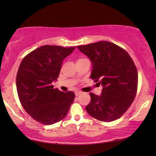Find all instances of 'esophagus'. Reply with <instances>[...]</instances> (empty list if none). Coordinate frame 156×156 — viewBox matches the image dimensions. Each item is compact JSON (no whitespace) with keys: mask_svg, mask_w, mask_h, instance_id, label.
Returning <instances> with one entry per match:
<instances>
[{"mask_svg":"<svg viewBox=\"0 0 156 156\" xmlns=\"http://www.w3.org/2000/svg\"><path fill=\"white\" fill-rule=\"evenodd\" d=\"M80 94H82V91H76V92H75V95H76V96H79V95H80Z\"/></svg>","mask_w":156,"mask_h":156,"instance_id":"esophagus-1","label":"esophagus"}]
</instances>
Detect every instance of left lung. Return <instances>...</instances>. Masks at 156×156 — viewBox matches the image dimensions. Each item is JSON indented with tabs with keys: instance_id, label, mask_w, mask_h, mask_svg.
I'll return each instance as SVG.
<instances>
[{
	"instance_id": "8db88e82",
	"label": "left lung",
	"mask_w": 156,
	"mask_h": 156,
	"mask_svg": "<svg viewBox=\"0 0 156 156\" xmlns=\"http://www.w3.org/2000/svg\"><path fill=\"white\" fill-rule=\"evenodd\" d=\"M78 49L92 64L90 78L102 86L100 96L89 93L86 111L96 119L112 122L120 118L135 98L138 71L125 49L108 41H99Z\"/></svg>"
}]
</instances>
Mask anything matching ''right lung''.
Here are the masks:
<instances>
[{"instance_id": "obj_1", "label": "right lung", "mask_w": 156, "mask_h": 156, "mask_svg": "<svg viewBox=\"0 0 156 156\" xmlns=\"http://www.w3.org/2000/svg\"><path fill=\"white\" fill-rule=\"evenodd\" d=\"M76 47L44 45L23 59L16 76L20 102L37 122L50 125L64 119L75 98L74 92L54 89L62 61Z\"/></svg>"}]
</instances>
